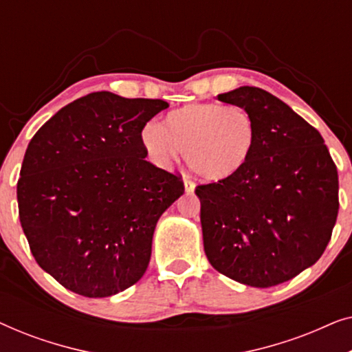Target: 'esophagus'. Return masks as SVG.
<instances>
[{
    "mask_svg": "<svg viewBox=\"0 0 352 352\" xmlns=\"http://www.w3.org/2000/svg\"><path fill=\"white\" fill-rule=\"evenodd\" d=\"M184 190L187 194H192L195 190V184L190 179H184Z\"/></svg>",
    "mask_w": 352,
    "mask_h": 352,
    "instance_id": "esophagus-1",
    "label": "esophagus"
}]
</instances>
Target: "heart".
<instances>
[{
  "instance_id": "obj_1",
  "label": "heart",
  "mask_w": 352,
  "mask_h": 352,
  "mask_svg": "<svg viewBox=\"0 0 352 352\" xmlns=\"http://www.w3.org/2000/svg\"><path fill=\"white\" fill-rule=\"evenodd\" d=\"M258 129L248 110L221 102H190L148 123L141 144L155 165L171 168L184 152L187 166L206 181H226L243 170Z\"/></svg>"
}]
</instances>
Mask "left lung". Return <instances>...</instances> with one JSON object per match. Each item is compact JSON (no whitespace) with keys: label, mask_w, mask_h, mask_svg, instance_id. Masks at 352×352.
I'll use <instances>...</instances> for the list:
<instances>
[{"label":"left lung","mask_w":352,"mask_h":352,"mask_svg":"<svg viewBox=\"0 0 352 352\" xmlns=\"http://www.w3.org/2000/svg\"><path fill=\"white\" fill-rule=\"evenodd\" d=\"M221 102L252 113L258 138L242 171L195 189L204 248L243 285H278L325 252L338 216V171L324 138L267 91L240 86Z\"/></svg>","instance_id":"obj_1"}]
</instances>
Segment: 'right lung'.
<instances>
[{
	"mask_svg": "<svg viewBox=\"0 0 352 352\" xmlns=\"http://www.w3.org/2000/svg\"><path fill=\"white\" fill-rule=\"evenodd\" d=\"M162 99L91 93L38 129L17 182L19 218L43 271L88 298L144 276L157 221L184 194L181 176L146 160L141 131Z\"/></svg>",
	"mask_w": 352,
	"mask_h": 352,
	"instance_id": "1",
	"label": "right lung"
}]
</instances>
